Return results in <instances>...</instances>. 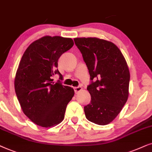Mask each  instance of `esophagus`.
I'll return each instance as SVG.
<instances>
[{
  "label": "esophagus",
  "mask_w": 152,
  "mask_h": 152,
  "mask_svg": "<svg viewBox=\"0 0 152 152\" xmlns=\"http://www.w3.org/2000/svg\"><path fill=\"white\" fill-rule=\"evenodd\" d=\"M74 91H75V93H76V94H78V92H80V91L82 90V88L81 87H75V88H74Z\"/></svg>",
  "instance_id": "34e87169"
}]
</instances>
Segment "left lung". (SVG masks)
<instances>
[{
	"label": "left lung",
	"instance_id": "1",
	"mask_svg": "<svg viewBox=\"0 0 152 152\" xmlns=\"http://www.w3.org/2000/svg\"><path fill=\"white\" fill-rule=\"evenodd\" d=\"M74 39L94 80L87 88L91 101L84 107L86 117L94 124L106 125L115 120L128 99V64L113 42L97 37Z\"/></svg>",
	"mask_w": 152,
	"mask_h": 152
}]
</instances>
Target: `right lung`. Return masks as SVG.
Here are the masks:
<instances>
[{
	"label": "right lung",
	"mask_w": 152,
	"mask_h": 152,
	"mask_svg": "<svg viewBox=\"0 0 152 152\" xmlns=\"http://www.w3.org/2000/svg\"><path fill=\"white\" fill-rule=\"evenodd\" d=\"M74 46L72 38L44 36L30 44L20 60L15 78L16 94L24 114L35 124L55 126L64 120L74 89L53 82L58 60Z\"/></svg>",
	"instance_id": "right-lung-1"
}]
</instances>
